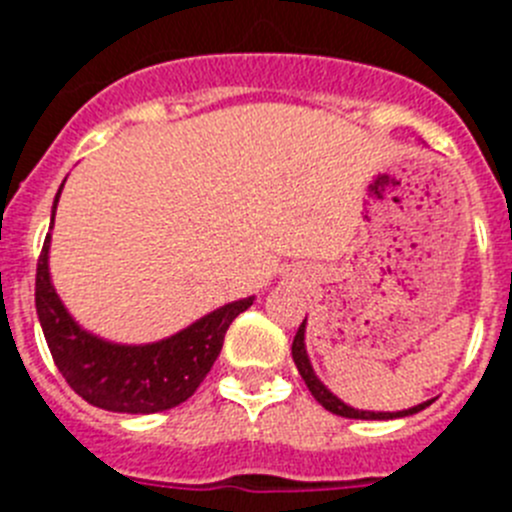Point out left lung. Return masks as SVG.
I'll return each instance as SVG.
<instances>
[{
	"label": "left lung",
	"mask_w": 512,
	"mask_h": 512,
	"mask_svg": "<svg viewBox=\"0 0 512 512\" xmlns=\"http://www.w3.org/2000/svg\"><path fill=\"white\" fill-rule=\"evenodd\" d=\"M292 359H295L297 372H300V377L305 379L307 390L312 392V397H315V400H318L325 410H330V413H336V415H343V418L390 420V418H405V415H413V413H418V410L428 408V402H423V405H415V408H410V410H402V413H369V410L348 408L346 402L338 400V397L333 395V392H330L318 377H315V372H312L310 359H307V351H305V320H302V325L297 328V336H295V341H292Z\"/></svg>",
	"instance_id": "1"
}]
</instances>
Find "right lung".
<instances>
[{
  "label": "right lung",
  "instance_id": "right-lung-1",
  "mask_svg": "<svg viewBox=\"0 0 512 512\" xmlns=\"http://www.w3.org/2000/svg\"><path fill=\"white\" fill-rule=\"evenodd\" d=\"M48 241L51 235H45L38 256L35 310L58 372L94 408L112 413H161L189 400L220 356L225 330L253 305V297L230 302L182 333L148 346L107 343L81 330L58 300L48 277Z\"/></svg>",
  "mask_w": 512,
  "mask_h": 512
}]
</instances>
